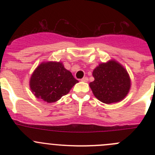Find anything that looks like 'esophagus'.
I'll return each instance as SVG.
<instances>
[{"label": "esophagus", "instance_id": "esophagus-1", "mask_svg": "<svg viewBox=\"0 0 155 155\" xmlns=\"http://www.w3.org/2000/svg\"><path fill=\"white\" fill-rule=\"evenodd\" d=\"M81 81H82V82H87V81H88V78H87V77H86V76H85V77H83V78H82V79H81Z\"/></svg>", "mask_w": 155, "mask_h": 155}]
</instances>
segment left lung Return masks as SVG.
Returning a JSON list of instances; mask_svg holds the SVG:
<instances>
[{"instance_id":"left-lung-1","label":"left lung","mask_w":155,"mask_h":155,"mask_svg":"<svg viewBox=\"0 0 155 155\" xmlns=\"http://www.w3.org/2000/svg\"><path fill=\"white\" fill-rule=\"evenodd\" d=\"M94 81L89 85L94 95L104 104L116 103L124 99L130 87V79L126 70L115 61L101 64L93 71Z\"/></svg>"}]
</instances>
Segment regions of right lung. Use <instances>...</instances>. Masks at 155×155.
<instances>
[{
  "mask_svg": "<svg viewBox=\"0 0 155 155\" xmlns=\"http://www.w3.org/2000/svg\"><path fill=\"white\" fill-rule=\"evenodd\" d=\"M79 82L60 62H46L37 67L30 80V87L37 98L47 103L58 101Z\"/></svg>",
  "mask_w": 155,
  "mask_h": 155,
  "instance_id": "obj_1",
  "label": "right lung"
}]
</instances>
